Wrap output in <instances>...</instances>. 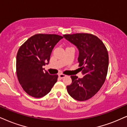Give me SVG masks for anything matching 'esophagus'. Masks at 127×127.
<instances>
[{
	"mask_svg": "<svg viewBox=\"0 0 127 127\" xmlns=\"http://www.w3.org/2000/svg\"><path fill=\"white\" fill-rule=\"evenodd\" d=\"M65 76H66V75H64V74H59V78H62H62H64Z\"/></svg>",
	"mask_w": 127,
	"mask_h": 127,
	"instance_id": "obj_1",
	"label": "esophagus"
}]
</instances>
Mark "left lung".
<instances>
[{"mask_svg": "<svg viewBox=\"0 0 127 127\" xmlns=\"http://www.w3.org/2000/svg\"><path fill=\"white\" fill-rule=\"evenodd\" d=\"M63 36L78 49V66L84 75L82 78L71 75L72 83L67 86V92L77 101L88 100L97 94L106 79L108 51L103 42L92 34L75 33Z\"/></svg>", "mask_w": 127, "mask_h": 127, "instance_id": "1", "label": "left lung"}]
</instances>
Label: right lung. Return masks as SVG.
Here are the masks:
<instances>
[{
    "instance_id": "right-lung-1",
    "label": "right lung",
    "mask_w": 127,
    "mask_h": 127,
    "mask_svg": "<svg viewBox=\"0 0 127 127\" xmlns=\"http://www.w3.org/2000/svg\"><path fill=\"white\" fill-rule=\"evenodd\" d=\"M63 37L54 34H36L19 48L16 56L19 82L27 94L34 98L44 97L57 82L58 75L44 71L52 50Z\"/></svg>"
}]
</instances>
